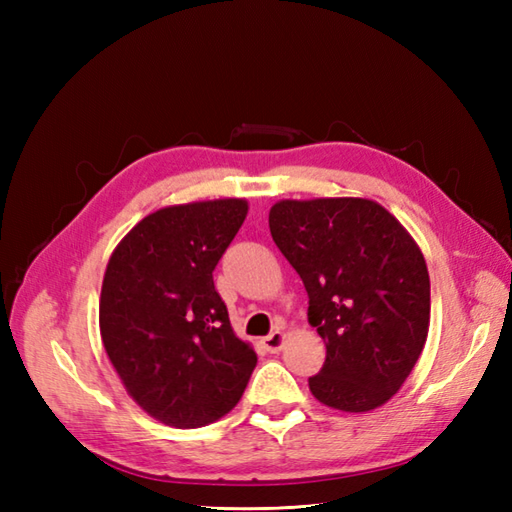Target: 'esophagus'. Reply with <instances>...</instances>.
Listing matches in <instances>:
<instances>
[{
  "instance_id": "34e87169",
  "label": "esophagus",
  "mask_w": 512,
  "mask_h": 512,
  "mask_svg": "<svg viewBox=\"0 0 512 512\" xmlns=\"http://www.w3.org/2000/svg\"><path fill=\"white\" fill-rule=\"evenodd\" d=\"M281 345H284V332H270L268 336H264V347L270 354H277L281 350Z\"/></svg>"
}]
</instances>
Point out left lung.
Returning <instances> with one entry per match:
<instances>
[{
  "label": "left lung",
  "mask_w": 512,
  "mask_h": 512,
  "mask_svg": "<svg viewBox=\"0 0 512 512\" xmlns=\"http://www.w3.org/2000/svg\"><path fill=\"white\" fill-rule=\"evenodd\" d=\"M270 235L308 292V321L325 341L310 376L319 402L369 411L396 394L427 341L431 286L411 235L363 198L277 202Z\"/></svg>",
  "instance_id": "1"
}]
</instances>
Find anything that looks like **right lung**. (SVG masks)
Wrapping results in <instances>:
<instances>
[{
	"label": "right lung",
	"instance_id": "1",
	"mask_svg": "<svg viewBox=\"0 0 512 512\" xmlns=\"http://www.w3.org/2000/svg\"><path fill=\"white\" fill-rule=\"evenodd\" d=\"M244 200L169 206L140 220L110 257L101 336L149 416L195 429L231 411L257 365L239 341L213 270L244 224Z\"/></svg>",
	"mask_w": 512,
	"mask_h": 512
}]
</instances>
